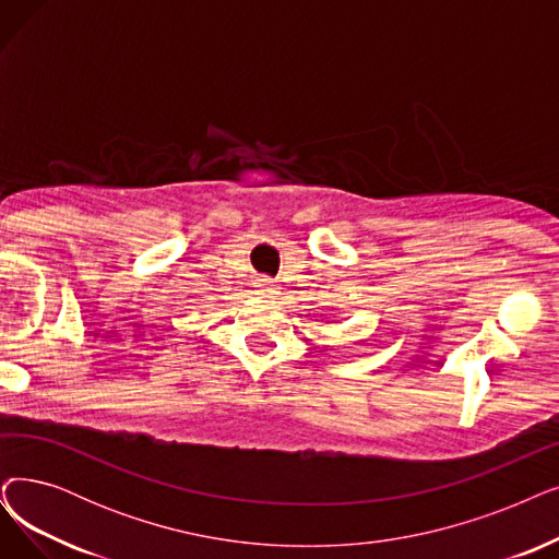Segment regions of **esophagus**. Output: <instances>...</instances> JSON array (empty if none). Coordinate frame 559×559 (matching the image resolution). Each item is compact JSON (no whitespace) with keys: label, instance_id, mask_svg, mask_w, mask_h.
Masks as SVG:
<instances>
[{"label":"esophagus","instance_id":"34e87169","mask_svg":"<svg viewBox=\"0 0 559 559\" xmlns=\"http://www.w3.org/2000/svg\"><path fill=\"white\" fill-rule=\"evenodd\" d=\"M255 287H258L260 295H274L276 293V285H274L272 278H258Z\"/></svg>","mask_w":559,"mask_h":559}]
</instances>
